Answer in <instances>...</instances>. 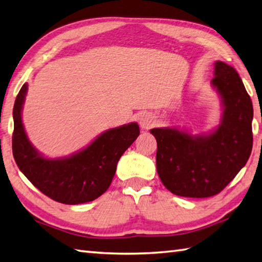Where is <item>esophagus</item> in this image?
<instances>
[{"label":"esophagus","instance_id":"34e87169","mask_svg":"<svg viewBox=\"0 0 262 262\" xmlns=\"http://www.w3.org/2000/svg\"><path fill=\"white\" fill-rule=\"evenodd\" d=\"M155 116L151 112H143L140 116V126L142 129H150V128L155 125Z\"/></svg>","mask_w":262,"mask_h":262}]
</instances>
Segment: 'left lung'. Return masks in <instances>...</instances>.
Returning <instances> with one entry per match:
<instances>
[{"instance_id": "left-lung-1", "label": "left lung", "mask_w": 262, "mask_h": 262, "mask_svg": "<svg viewBox=\"0 0 262 262\" xmlns=\"http://www.w3.org/2000/svg\"><path fill=\"white\" fill-rule=\"evenodd\" d=\"M211 85L223 106L216 129L199 135L176 127L150 130L158 144V175L178 196L216 195L245 166L252 151V101L236 70L216 61Z\"/></svg>"}]
</instances>
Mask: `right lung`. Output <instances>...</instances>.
I'll return each mask as SVG.
<instances>
[{
  "mask_svg": "<svg viewBox=\"0 0 262 262\" xmlns=\"http://www.w3.org/2000/svg\"><path fill=\"white\" fill-rule=\"evenodd\" d=\"M27 90L28 84H24L13 106L12 152L20 171L56 202L79 204L101 196L110 186L122 153L140 135V127L130 122L111 128L69 157L45 158L30 143L23 124Z\"/></svg>",
  "mask_w": 262,
  "mask_h": 262,
  "instance_id": "1",
  "label": "right lung"
}]
</instances>
